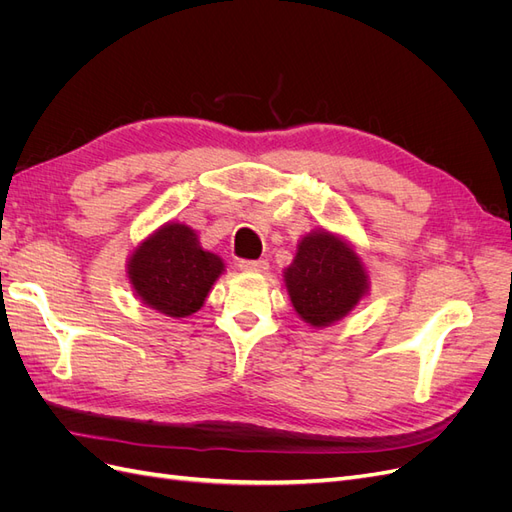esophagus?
<instances>
[{
	"label": "esophagus",
	"instance_id": "1",
	"mask_svg": "<svg viewBox=\"0 0 512 512\" xmlns=\"http://www.w3.org/2000/svg\"><path fill=\"white\" fill-rule=\"evenodd\" d=\"M239 269H243V271H258V273H262V271H267L269 269V262L267 260H241L239 262Z\"/></svg>",
	"mask_w": 512,
	"mask_h": 512
}]
</instances>
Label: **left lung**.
<instances>
[{"instance_id":"8db88e82","label":"left lung","mask_w":512,"mask_h":512,"mask_svg":"<svg viewBox=\"0 0 512 512\" xmlns=\"http://www.w3.org/2000/svg\"><path fill=\"white\" fill-rule=\"evenodd\" d=\"M284 277L294 309L312 327H327L344 318L367 292L361 258L324 230L299 243Z\"/></svg>"}]
</instances>
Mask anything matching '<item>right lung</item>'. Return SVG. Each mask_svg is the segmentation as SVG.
Returning <instances> with one entry per match:
<instances>
[{
    "instance_id": "obj_1",
    "label": "right lung",
    "mask_w": 512,
    "mask_h": 512,
    "mask_svg": "<svg viewBox=\"0 0 512 512\" xmlns=\"http://www.w3.org/2000/svg\"><path fill=\"white\" fill-rule=\"evenodd\" d=\"M224 271V262L205 252L185 224H166L136 247L128 275L134 290L158 312L185 318L198 312Z\"/></svg>"
}]
</instances>
